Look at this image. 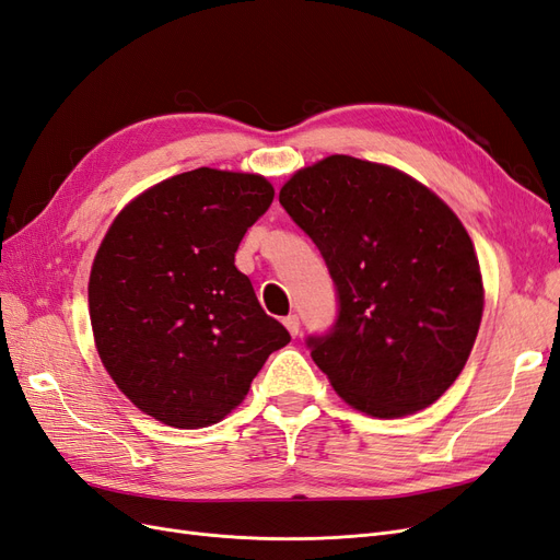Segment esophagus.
<instances>
[{"instance_id": "1", "label": "esophagus", "mask_w": 560, "mask_h": 560, "mask_svg": "<svg viewBox=\"0 0 560 560\" xmlns=\"http://www.w3.org/2000/svg\"><path fill=\"white\" fill-rule=\"evenodd\" d=\"M282 322H284L287 331H290L292 336H299V331H301V322H299V315H287Z\"/></svg>"}]
</instances>
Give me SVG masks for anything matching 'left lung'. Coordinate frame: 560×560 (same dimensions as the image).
Segmentation results:
<instances>
[{"mask_svg":"<svg viewBox=\"0 0 560 560\" xmlns=\"http://www.w3.org/2000/svg\"><path fill=\"white\" fill-rule=\"evenodd\" d=\"M280 206L336 287L331 329L306 338L336 393L376 418L442 397L483 313L479 259L460 219L413 177L343 154L299 171Z\"/></svg>","mask_w":560,"mask_h":560,"instance_id":"1","label":"left lung"}]
</instances>
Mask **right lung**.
Masks as SVG:
<instances>
[{"instance_id": "right-lung-1", "label": "right lung", "mask_w": 560, "mask_h": 560, "mask_svg": "<svg viewBox=\"0 0 560 560\" xmlns=\"http://www.w3.org/2000/svg\"><path fill=\"white\" fill-rule=\"evenodd\" d=\"M273 196L259 175L198 167L135 198L95 254L89 308L100 360L165 425L219 422L268 354L290 343L235 268L243 235Z\"/></svg>"}]
</instances>
